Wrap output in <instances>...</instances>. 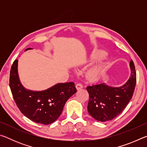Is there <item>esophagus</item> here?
Wrapping results in <instances>:
<instances>
[{
    "mask_svg": "<svg viewBox=\"0 0 147 147\" xmlns=\"http://www.w3.org/2000/svg\"><path fill=\"white\" fill-rule=\"evenodd\" d=\"M76 88L77 89V90H80V89L83 88V85L81 83H77L76 85Z\"/></svg>",
    "mask_w": 147,
    "mask_h": 147,
    "instance_id": "esophagus-1",
    "label": "esophagus"
}]
</instances>
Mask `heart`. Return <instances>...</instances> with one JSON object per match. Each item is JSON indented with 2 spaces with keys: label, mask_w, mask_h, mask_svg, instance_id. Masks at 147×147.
Listing matches in <instances>:
<instances>
[{
  "label": "heart",
  "mask_w": 147,
  "mask_h": 147,
  "mask_svg": "<svg viewBox=\"0 0 147 147\" xmlns=\"http://www.w3.org/2000/svg\"><path fill=\"white\" fill-rule=\"evenodd\" d=\"M104 55H105V53H103V52H98V53H96L94 54V58H100V57H102ZM99 71H100V70L98 69H93L89 73V76L92 77V78H94V77L98 75Z\"/></svg>",
  "instance_id": "b5f03b06"
}]
</instances>
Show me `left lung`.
Returning <instances> with one entry per match:
<instances>
[{
  "mask_svg": "<svg viewBox=\"0 0 147 147\" xmlns=\"http://www.w3.org/2000/svg\"><path fill=\"white\" fill-rule=\"evenodd\" d=\"M130 65L131 76L124 85L112 88L100 83L86 88L89 96L88 112L96 121L112 120L123 111L131 100L136 87V72L132 60Z\"/></svg>",
  "mask_w": 147,
  "mask_h": 147,
  "instance_id": "1",
  "label": "left lung"
}]
</instances>
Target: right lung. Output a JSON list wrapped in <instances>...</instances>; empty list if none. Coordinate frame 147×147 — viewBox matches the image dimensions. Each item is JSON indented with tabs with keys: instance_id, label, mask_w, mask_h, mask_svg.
Instances as JSON below:
<instances>
[{
	"instance_id": "add662e5",
	"label": "right lung",
	"mask_w": 147,
	"mask_h": 147,
	"mask_svg": "<svg viewBox=\"0 0 147 147\" xmlns=\"http://www.w3.org/2000/svg\"><path fill=\"white\" fill-rule=\"evenodd\" d=\"M17 64L18 59H16L11 65L9 87L19 110L37 123L45 125L53 123L61 115L67 100L77 91L74 83L57 84L42 91L28 90L20 82Z\"/></svg>"
}]
</instances>
